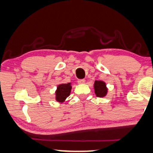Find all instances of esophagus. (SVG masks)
Segmentation results:
<instances>
[{
  "label": "esophagus",
  "instance_id": "1",
  "mask_svg": "<svg viewBox=\"0 0 153 153\" xmlns=\"http://www.w3.org/2000/svg\"><path fill=\"white\" fill-rule=\"evenodd\" d=\"M86 82V80L85 79H79L78 80V84H83Z\"/></svg>",
  "mask_w": 153,
  "mask_h": 153
}]
</instances>
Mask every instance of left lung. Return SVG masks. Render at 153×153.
Wrapping results in <instances>:
<instances>
[{
	"label": "left lung",
	"mask_w": 153,
	"mask_h": 153,
	"mask_svg": "<svg viewBox=\"0 0 153 153\" xmlns=\"http://www.w3.org/2000/svg\"><path fill=\"white\" fill-rule=\"evenodd\" d=\"M95 94L98 97H104L106 96L108 89L106 88L105 83L102 81H96L94 84Z\"/></svg>",
	"instance_id": "obj_1"
}]
</instances>
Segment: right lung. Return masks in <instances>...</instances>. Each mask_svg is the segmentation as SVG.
<instances>
[{
    "mask_svg": "<svg viewBox=\"0 0 153 153\" xmlns=\"http://www.w3.org/2000/svg\"><path fill=\"white\" fill-rule=\"evenodd\" d=\"M71 89H72V86H71L70 83L59 85L55 92L57 101L63 102L70 95Z\"/></svg>",
    "mask_w": 153,
    "mask_h": 153,
    "instance_id": "obj_1",
    "label": "right lung"
}]
</instances>
